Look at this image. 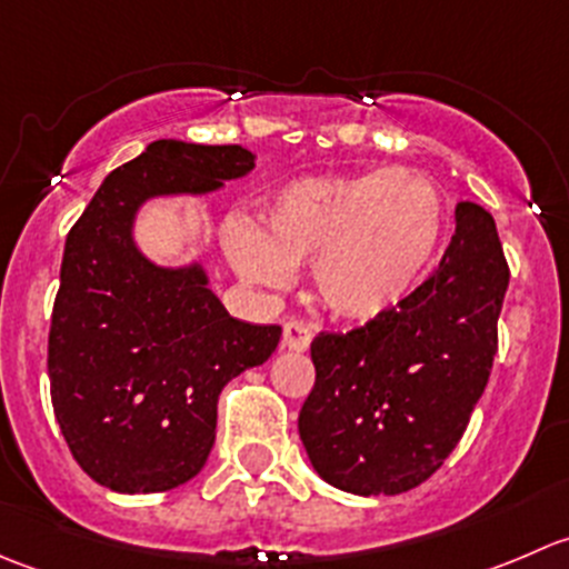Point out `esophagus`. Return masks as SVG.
Segmentation results:
<instances>
[{"label":"esophagus","instance_id":"obj_1","mask_svg":"<svg viewBox=\"0 0 569 569\" xmlns=\"http://www.w3.org/2000/svg\"><path fill=\"white\" fill-rule=\"evenodd\" d=\"M283 347L291 352H306L311 347V327L300 319L283 321Z\"/></svg>","mask_w":569,"mask_h":569}]
</instances>
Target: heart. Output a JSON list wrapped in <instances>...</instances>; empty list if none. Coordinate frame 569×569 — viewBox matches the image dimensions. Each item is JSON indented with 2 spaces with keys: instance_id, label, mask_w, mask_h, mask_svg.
Returning a JSON list of instances; mask_svg holds the SVG:
<instances>
[{
  "instance_id": "obj_1",
  "label": "heart",
  "mask_w": 569,
  "mask_h": 569,
  "mask_svg": "<svg viewBox=\"0 0 569 569\" xmlns=\"http://www.w3.org/2000/svg\"><path fill=\"white\" fill-rule=\"evenodd\" d=\"M446 222L438 183L418 170L308 176L267 200L263 231L237 222L228 250L239 272L263 286L289 283L291 269L313 261L325 308L377 321L405 308L427 280Z\"/></svg>"
}]
</instances>
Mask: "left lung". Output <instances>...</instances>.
Here are the masks:
<instances>
[{
    "instance_id": "1",
    "label": "left lung",
    "mask_w": 569,
    "mask_h": 569,
    "mask_svg": "<svg viewBox=\"0 0 569 569\" xmlns=\"http://www.w3.org/2000/svg\"><path fill=\"white\" fill-rule=\"evenodd\" d=\"M440 267L405 308L311 343L317 382L300 438L327 485L399 496L460 443L498 352L509 267L490 211L457 203Z\"/></svg>"
}]
</instances>
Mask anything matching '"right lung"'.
Returning <instances> with one entry per match:
<instances>
[{"label": "right lung", "mask_w": 569, "mask_h": 569, "mask_svg": "<svg viewBox=\"0 0 569 569\" xmlns=\"http://www.w3.org/2000/svg\"><path fill=\"white\" fill-rule=\"evenodd\" d=\"M242 146L157 140L112 170L68 231L49 330L57 423L79 468L114 492H164L214 446L217 401L269 360L278 325L233 319L194 263L164 269L131 239L153 194H203L250 173Z\"/></svg>", "instance_id": "right-lung-1"}]
</instances>
